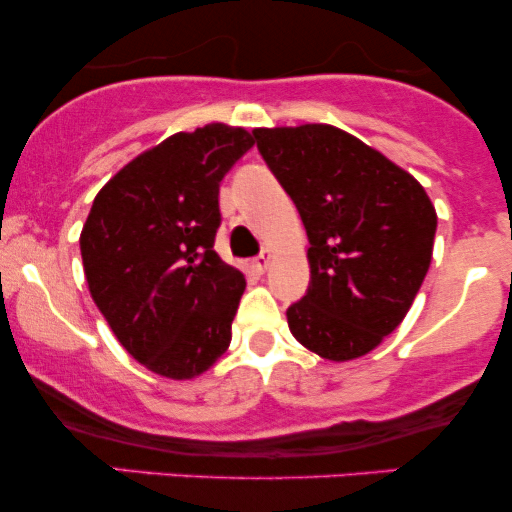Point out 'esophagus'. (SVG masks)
<instances>
[{
    "mask_svg": "<svg viewBox=\"0 0 512 512\" xmlns=\"http://www.w3.org/2000/svg\"><path fill=\"white\" fill-rule=\"evenodd\" d=\"M269 260H272V252L264 250V252H260V255L255 257V260H252V267H255L257 272H264V269L269 267Z\"/></svg>",
    "mask_w": 512,
    "mask_h": 512,
    "instance_id": "esophagus-1",
    "label": "esophagus"
}]
</instances>
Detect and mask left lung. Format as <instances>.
<instances>
[{
	"mask_svg": "<svg viewBox=\"0 0 512 512\" xmlns=\"http://www.w3.org/2000/svg\"><path fill=\"white\" fill-rule=\"evenodd\" d=\"M308 233L310 284L293 337L330 361L375 349L409 313L431 264L436 209L409 173L330 125L252 132Z\"/></svg>",
	"mask_w": 512,
	"mask_h": 512,
	"instance_id": "left-lung-1",
	"label": "left lung"
}]
</instances>
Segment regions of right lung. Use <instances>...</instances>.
I'll return each instance as SVG.
<instances>
[{
    "label": "right lung",
    "instance_id": "1",
    "mask_svg": "<svg viewBox=\"0 0 512 512\" xmlns=\"http://www.w3.org/2000/svg\"><path fill=\"white\" fill-rule=\"evenodd\" d=\"M252 144L228 125L173 134L93 199L79 240L88 291L117 342L158 375L195 378L231 344L245 276L214 252L219 187Z\"/></svg>",
    "mask_w": 512,
    "mask_h": 512
}]
</instances>
